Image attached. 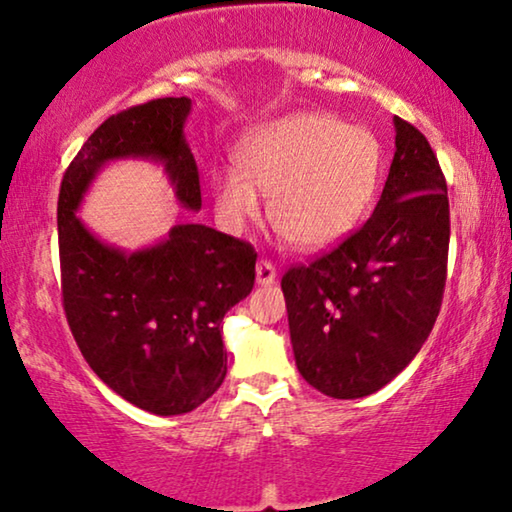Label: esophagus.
<instances>
[{
    "instance_id": "1",
    "label": "esophagus",
    "mask_w": 512,
    "mask_h": 512,
    "mask_svg": "<svg viewBox=\"0 0 512 512\" xmlns=\"http://www.w3.org/2000/svg\"><path fill=\"white\" fill-rule=\"evenodd\" d=\"M275 279H277L275 265H272L268 258H261V261L256 263V282L261 286H270L275 284Z\"/></svg>"
}]
</instances>
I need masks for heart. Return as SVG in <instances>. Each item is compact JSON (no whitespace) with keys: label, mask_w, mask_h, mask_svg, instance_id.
<instances>
[{"label":"heart","mask_w":512,"mask_h":512,"mask_svg":"<svg viewBox=\"0 0 512 512\" xmlns=\"http://www.w3.org/2000/svg\"><path fill=\"white\" fill-rule=\"evenodd\" d=\"M240 172L214 179L216 212L230 228L268 202L272 228L298 249H324L359 226L382 177V146L366 125L331 114H293L251 132L237 153Z\"/></svg>","instance_id":"b5f03b06"}]
</instances>
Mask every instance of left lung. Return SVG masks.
<instances>
[{"label":"left lung","instance_id":"obj_1","mask_svg":"<svg viewBox=\"0 0 512 512\" xmlns=\"http://www.w3.org/2000/svg\"><path fill=\"white\" fill-rule=\"evenodd\" d=\"M394 125L396 153L373 216L282 277L296 366L331 398H361L394 380L443 303L447 184L422 132L398 116Z\"/></svg>","mask_w":512,"mask_h":512}]
</instances>
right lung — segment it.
I'll list each match as a JSON object with an SVG mask.
<instances>
[{
  "label": "right lung",
  "mask_w": 512,
  "mask_h": 512,
  "mask_svg": "<svg viewBox=\"0 0 512 512\" xmlns=\"http://www.w3.org/2000/svg\"><path fill=\"white\" fill-rule=\"evenodd\" d=\"M188 114V97H160L109 116L69 163L58 198L62 307L76 345L109 389L163 417L195 410L221 387V321L254 289L256 251L202 223H179L163 242L128 254L97 240L76 209L104 163L151 158L165 165L181 205L198 212Z\"/></svg>",
  "instance_id": "right-lung-1"
}]
</instances>
